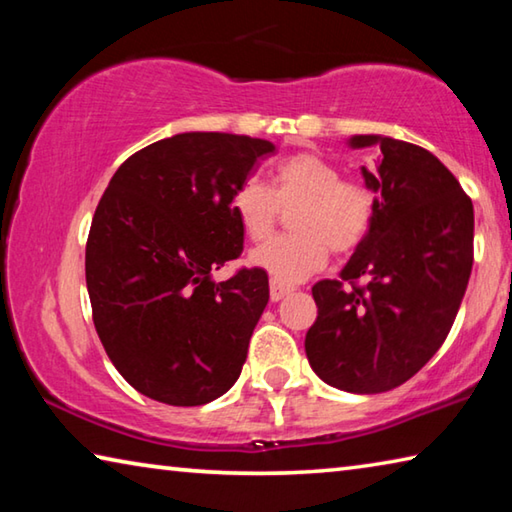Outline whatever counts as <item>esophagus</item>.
<instances>
[{"label": "esophagus", "mask_w": 512, "mask_h": 512, "mask_svg": "<svg viewBox=\"0 0 512 512\" xmlns=\"http://www.w3.org/2000/svg\"><path fill=\"white\" fill-rule=\"evenodd\" d=\"M271 300L273 302H280L284 296H289V293L293 291V287H289V284H282V282H275V280H271Z\"/></svg>", "instance_id": "34e87169"}]
</instances>
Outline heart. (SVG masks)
<instances>
[{
	"label": "heart",
	"instance_id": "heart-1",
	"mask_svg": "<svg viewBox=\"0 0 512 512\" xmlns=\"http://www.w3.org/2000/svg\"><path fill=\"white\" fill-rule=\"evenodd\" d=\"M244 235L262 244L275 235L282 212H293V235L275 239L250 255L275 282H300L327 264L329 250L336 257L352 255L372 228L377 198L354 178H343L336 162L320 153H296L275 167L273 185L250 178L230 198Z\"/></svg>",
	"mask_w": 512,
	"mask_h": 512
}]
</instances>
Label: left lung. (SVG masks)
I'll return each instance as SVG.
<instances>
[{
	"mask_svg": "<svg viewBox=\"0 0 512 512\" xmlns=\"http://www.w3.org/2000/svg\"><path fill=\"white\" fill-rule=\"evenodd\" d=\"M350 146L377 149L375 171L361 169L377 212L341 280L311 289L318 316L305 352L325 384L368 395L404 384L445 343L472 273L474 207L422 146L384 135Z\"/></svg>",
	"mask_w": 512,
	"mask_h": 512,
	"instance_id": "obj_1",
	"label": "left lung"
}]
</instances>
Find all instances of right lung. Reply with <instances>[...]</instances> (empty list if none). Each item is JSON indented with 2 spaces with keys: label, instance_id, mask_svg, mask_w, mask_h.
Here are the masks:
<instances>
[{
  "label": "right lung",
  "instance_id": "right-lung-1",
  "mask_svg": "<svg viewBox=\"0 0 512 512\" xmlns=\"http://www.w3.org/2000/svg\"><path fill=\"white\" fill-rule=\"evenodd\" d=\"M266 140L180 133L133 153L115 171L85 246L92 320L119 375L171 406L230 391L268 302V275L239 268L244 230L232 192L271 155Z\"/></svg>",
  "mask_w": 512,
  "mask_h": 512
}]
</instances>
